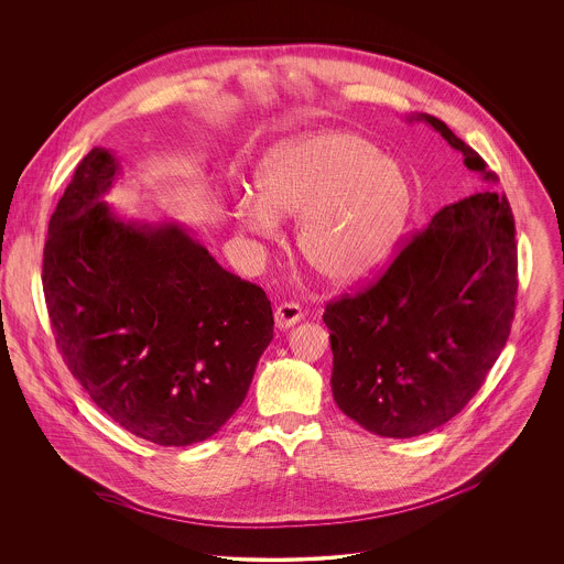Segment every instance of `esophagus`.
I'll return each mask as SVG.
<instances>
[{"label": "esophagus", "instance_id": "esophagus-1", "mask_svg": "<svg viewBox=\"0 0 564 564\" xmlns=\"http://www.w3.org/2000/svg\"><path fill=\"white\" fill-rule=\"evenodd\" d=\"M302 317H304L302 306L295 304V302H282V304L275 308V313H273V319H275V325H278L280 329L293 327Z\"/></svg>", "mask_w": 564, "mask_h": 564}]
</instances>
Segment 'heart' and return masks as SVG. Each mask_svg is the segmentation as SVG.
<instances>
[{
  "mask_svg": "<svg viewBox=\"0 0 564 564\" xmlns=\"http://www.w3.org/2000/svg\"><path fill=\"white\" fill-rule=\"evenodd\" d=\"M253 184L258 197L245 193L235 204L242 232L275 239L280 217H300L304 260L340 286L367 280L387 262L412 199L402 166L343 130L275 145L258 162Z\"/></svg>",
  "mask_w": 564,
  "mask_h": 564,
  "instance_id": "heart-1",
  "label": "heart"
}]
</instances>
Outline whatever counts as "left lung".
<instances>
[{"mask_svg":"<svg viewBox=\"0 0 564 564\" xmlns=\"http://www.w3.org/2000/svg\"><path fill=\"white\" fill-rule=\"evenodd\" d=\"M416 119L441 132L484 186L441 208L378 282L323 313L334 402L389 438L425 434L471 402L508 340L519 286L512 210L490 188L497 175L441 119Z\"/></svg>","mask_w":564,"mask_h":564,"instance_id":"8db88e82","label":"left lung"}]
</instances>
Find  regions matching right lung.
Wrapping results in <instances>:
<instances>
[{"label":"right lung","mask_w":564,"mask_h":564,"mask_svg":"<svg viewBox=\"0 0 564 564\" xmlns=\"http://www.w3.org/2000/svg\"><path fill=\"white\" fill-rule=\"evenodd\" d=\"M117 159L93 148L61 197L43 291L74 378L115 423L162 447L213 436L241 405L273 338L264 291L177 224L119 219L101 195Z\"/></svg>","instance_id":"add662e5"}]
</instances>
